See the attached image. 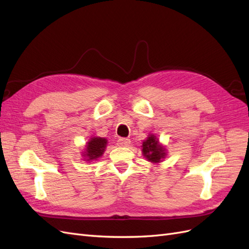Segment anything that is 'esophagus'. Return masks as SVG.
Here are the masks:
<instances>
[{"label":"esophagus","instance_id":"esophagus-1","mask_svg":"<svg viewBox=\"0 0 249 249\" xmlns=\"http://www.w3.org/2000/svg\"><path fill=\"white\" fill-rule=\"evenodd\" d=\"M130 142H131V140L127 139V138H119L117 140V144L119 146H127L130 144Z\"/></svg>","mask_w":249,"mask_h":249}]
</instances>
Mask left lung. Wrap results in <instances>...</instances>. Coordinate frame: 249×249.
Wrapping results in <instances>:
<instances>
[{
	"label": "left lung",
	"mask_w": 249,
	"mask_h": 249,
	"mask_svg": "<svg viewBox=\"0 0 249 249\" xmlns=\"http://www.w3.org/2000/svg\"><path fill=\"white\" fill-rule=\"evenodd\" d=\"M142 147L143 155L150 162L158 163L165 157V148L159 144V141L156 139L154 135L147 137V139L143 142Z\"/></svg>",
	"instance_id": "1"
}]
</instances>
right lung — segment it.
<instances>
[{
  "label": "right lung",
  "mask_w": 249,
  "mask_h": 249,
  "mask_svg": "<svg viewBox=\"0 0 249 249\" xmlns=\"http://www.w3.org/2000/svg\"><path fill=\"white\" fill-rule=\"evenodd\" d=\"M107 145V140L102 137H93L87 142L86 145V152L84 157L87 158L86 161L96 160L97 158H100Z\"/></svg>",
  "instance_id": "add662e5"
}]
</instances>
